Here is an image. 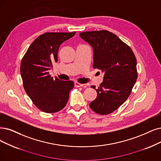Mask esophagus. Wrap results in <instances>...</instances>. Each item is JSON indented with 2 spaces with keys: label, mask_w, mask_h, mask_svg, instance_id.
Masks as SVG:
<instances>
[{
  "label": "esophagus",
  "mask_w": 161,
  "mask_h": 161,
  "mask_svg": "<svg viewBox=\"0 0 161 161\" xmlns=\"http://www.w3.org/2000/svg\"><path fill=\"white\" fill-rule=\"evenodd\" d=\"M84 86V85L81 84V83H79L78 82H75V87H80V86Z\"/></svg>",
  "instance_id": "1"
}]
</instances>
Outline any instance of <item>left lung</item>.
<instances>
[{
  "mask_svg": "<svg viewBox=\"0 0 161 161\" xmlns=\"http://www.w3.org/2000/svg\"><path fill=\"white\" fill-rule=\"evenodd\" d=\"M80 37L93 48L92 67L104 72L103 82L96 90L97 97L90 108L100 115L111 114L131 93L137 78L136 57L128 45L109 31H84Z\"/></svg>",
  "mask_w": 161,
  "mask_h": 161,
  "instance_id": "obj_1",
  "label": "left lung"
}]
</instances>
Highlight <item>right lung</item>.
Returning a JSON list of instances; mask_svg holds the SVG:
<instances>
[{
	"label": "right lung",
	"mask_w": 161,
	"mask_h": 161,
	"mask_svg": "<svg viewBox=\"0 0 161 161\" xmlns=\"http://www.w3.org/2000/svg\"><path fill=\"white\" fill-rule=\"evenodd\" d=\"M76 32H46L31 43L22 57L20 73L23 86L35 106L46 113L57 112L64 108L69 92L74 87L72 80L53 79L49 75L53 62H57L61 44Z\"/></svg>",
	"instance_id": "1"
}]
</instances>
